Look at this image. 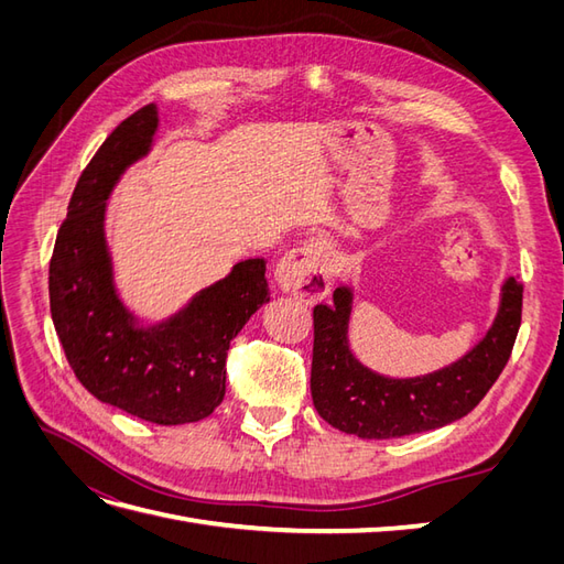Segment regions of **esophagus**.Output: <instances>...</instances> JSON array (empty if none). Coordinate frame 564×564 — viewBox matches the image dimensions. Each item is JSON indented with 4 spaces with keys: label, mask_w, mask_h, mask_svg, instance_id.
Here are the masks:
<instances>
[{
    "label": "esophagus",
    "mask_w": 564,
    "mask_h": 564,
    "mask_svg": "<svg viewBox=\"0 0 564 564\" xmlns=\"http://www.w3.org/2000/svg\"><path fill=\"white\" fill-rule=\"evenodd\" d=\"M282 292L294 294L303 303H315L327 296L332 284L329 245L322 237H311L294 251H289L278 265Z\"/></svg>",
    "instance_id": "obj_1"
}]
</instances>
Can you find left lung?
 I'll list each match as a JSON object with an SVG mask.
<instances>
[{"label": "left lung", "mask_w": 564, "mask_h": 564, "mask_svg": "<svg viewBox=\"0 0 564 564\" xmlns=\"http://www.w3.org/2000/svg\"><path fill=\"white\" fill-rule=\"evenodd\" d=\"M350 292L336 289L332 303L313 308L311 392L317 414L334 429L388 440L442 429L480 404L499 379L522 322V286L503 284L501 311L494 327L464 360L423 379H383L365 369L348 350Z\"/></svg>", "instance_id": "8db88e82"}]
</instances>
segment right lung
I'll return each instance as SVG.
<instances>
[{
  "mask_svg": "<svg viewBox=\"0 0 564 564\" xmlns=\"http://www.w3.org/2000/svg\"><path fill=\"white\" fill-rule=\"evenodd\" d=\"M155 127V104L135 110L82 172L51 253L48 303L67 362L94 398L150 423L181 425L224 402L230 340L270 296L265 261L249 259L164 327H131L110 280L104 209L117 176L148 152Z\"/></svg>",
  "mask_w": 564,
  "mask_h": 564,
  "instance_id": "right-lung-1",
  "label": "right lung"
}]
</instances>
